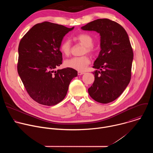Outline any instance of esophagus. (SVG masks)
<instances>
[{"label":"esophagus","mask_w":153,"mask_h":153,"mask_svg":"<svg viewBox=\"0 0 153 153\" xmlns=\"http://www.w3.org/2000/svg\"><path fill=\"white\" fill-rule=\"evenodd\" d=\"M77 74H78L79 76H80V75H82V74H85V73L84 72H82V71H78Z\"/></svg>","instance_id":"34e87169"}]
</instances>
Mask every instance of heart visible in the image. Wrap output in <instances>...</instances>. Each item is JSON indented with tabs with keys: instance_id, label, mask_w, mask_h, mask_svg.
<instances>
[{
	"instance_id": "obj_1",
	"label": "heart",
	"mask_w": 153,
	"mask_h": 153,
	"mask_svg": "<svg viewBox=\"0 0 153 153\" xmlns=\"http://www.w3.org/2000/svg\"><path fill=\"white\" fill-rule=\"evenodd\" d=\"M75 39L85 45L83 50V53H92L94 49L93 46V39L88 34L81 33L75 37ZM71 45L70 40H64L60 46V50L61 53L65 56H69L71 53ZM90 63V60L88 56H82L80 57H74L65 61V65L67 67L74 69L78 71L85 70Z\"/></svg>"
}]
</instances>
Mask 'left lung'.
<instances>
[{
  "label": "left lung",
  "mask_w": 153,
  "mask_h": 153,
  "mask_svg": "<svg viewBox=\"0 0 153 153\" xmlns=\"http://www.w3.org/2000/svg\"><path fill=\"white\" fill-rule=\"evenodd\" d=\"M100 36V51L94 62V81L88 88L91 97L108 103L119 97L131 76L133 51L125 30L108 19H99L81 27Z\"/></svg>",
  "instance_id": "1"
}]
</instances>
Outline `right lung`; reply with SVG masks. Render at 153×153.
Here are the masks:
<instances>
[{"mask_svg": "<svg viewBox=\"0 0 153 153\" xmlns=\"http://www.w3.org/2000/svg\"><path fill=\"white\" fill-rule=\"evenodd\" d=\"M74 27L43 22L33 26L20 41L17 72L30 96L37 103L53 106L66 96L77 71L70 68L54 71L62 63L60 46Z\"/></svg>", "mask_w": 153, "mask_h": 153, "instance_id": "1", "label": "right lung"}]
</instances>
